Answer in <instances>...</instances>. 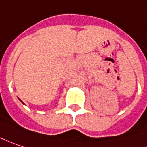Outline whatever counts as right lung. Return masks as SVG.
I'll list each match as a JSON object with an SVG mask.
<instances>
[{"instance_id": "1", "label": "right lung", "mask_w": 147, "mask_h": 147, "mask_svg": "<svg viewBox=\"0 0 147 147\" xmlns=\"http://www.w3.org/2000/svg\"><path fill=\"white\" fill-rule=\"evenodd\" d=\"M19 99V98H18ZM19 100H20V101H22V100H20V99H19ZM22 104H24L23 102H22Z\"/></svg>"}]
</instances>
